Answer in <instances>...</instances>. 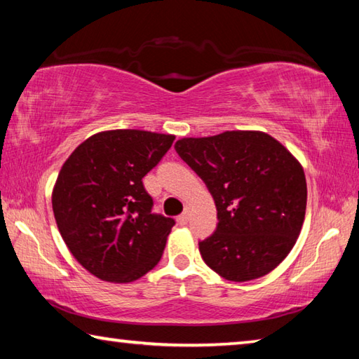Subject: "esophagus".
<instances>
[{"mask_svg":"<svg viewBox=\"0 0 359 359\" xmlns=\"http://www.w3.org/2000/svg\"><path fill=\"white\" fill-rule=\"evenodd\" d=\"M190 220V209H185L184 210V214H180L179 217H177V222L180 223V224H187V222Z\"/></svg>","mask_w":359,"mask_h":359,"instance_id":"1","label":"esophagus"}]
</instances>
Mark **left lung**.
I'll return each mask as SVG.
<instances>
[{
  "label": "left lung",
  "instance_id": "8db88e82",
  "mask_svg": "<svg viewBox=\"0 0 359 359\" xmlns=\"http://www.w3.org/2000/svg\"><path fill=\"white\" fill-rule=\"evenodd\" d=\"M174 147L215 201L217 229L199 242L204 263L231 282L274 271L294 247L306 217L301 163L263 131L182 137Z\"/></svg>",
  "mask_w": 359,
  "mask_h": 359
}]
</instances>
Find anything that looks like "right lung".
Segmentation results:
<instances>
[{
  "label": "right lung",
  "instance_id": "right-lung-1",
  "mask_svg": "<svg viewBox=\"0 0 359 359\" xmlns=\"http://www.w3.org/2000/svg\"><path fill=\"white\" fill-rule=\"evenodd\" d=\"M175 136L111 130L90 136L60 169L52 209L60 234L90 274L130 283L161 259L174 226L151 214L142 177L171 149Z\"/></svg>",
  "mask_w": 359,
  "mask_h": 359
}]
</instances>
